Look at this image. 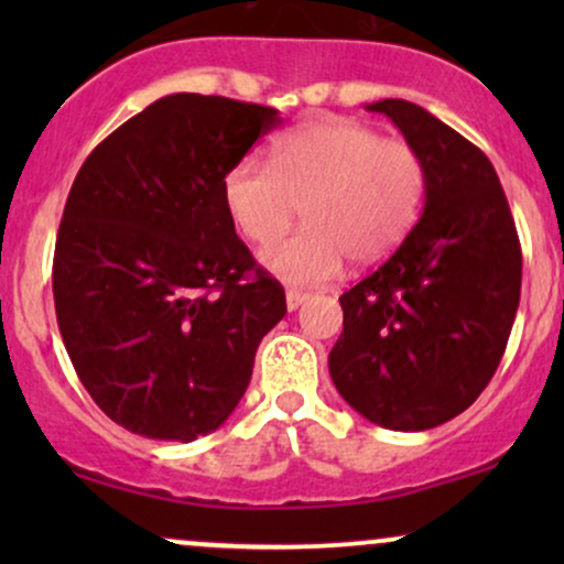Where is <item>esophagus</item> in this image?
I'll use <instances>...</instances> for the list:
<instances>
[{
    "instance_id": "34e87169",
    "label": "esophagus",
    "mask_w": 564,
    "mask_h": 564,
    "mask_svg": "<svg viewBox=\"0 0 564 564\" xmlns=\"http://www.w3.org/2000/svg\"><path fill=\"white\" fill-rule=\"evenodd\" d=\"M304 302H307V294H304V291H296V289L286 291V307L289 310H296Z\"/></svg>"
}]
</instances>
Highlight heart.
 <instances>
[{"mask_svg":"<svg viewBox=\"0 0 564 564\" xmlns=\"http://www.w3.org/2000/svg\"><path fill=\"white\" fill-rule=\"evenodd\" d=\"M424 161L403 140L349 119H315L278 134L270 164L246 156L223 180L225 209L241 236L268 243L304 212V228L264 246L260 262L300 286H321L349 257L377 264L416 225Z\"/></svg>","mask_w":564,"mask_h":564,"instance_id":"obj_1","label":"heart"}]
</instances>
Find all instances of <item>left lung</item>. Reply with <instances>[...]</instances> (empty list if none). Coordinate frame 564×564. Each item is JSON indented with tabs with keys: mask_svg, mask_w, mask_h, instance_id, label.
<instances>
[{
	"mask_svg": "<svg viewBox=\"0 0 564 564\" xmlns=\"http://www.w3.org/2000/svg\"><path fill=\"white\" fill-rule=\"evenodd\" d=\"M424 161L422 219L384 264L339 296L328 371L360 416L398 432L451 422L480 398L507 349L522 251L488 156L408 100L371 102Z\"/></svg>",
	"mask_w": 564,
	"mask_h": 564,
	"instance_id": "1",
	"label": "left lung"
}]
</instances>
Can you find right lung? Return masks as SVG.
Here are the masks:
<instances>
[{
	"label": "right lung",
	"mask_w": 564,
	"mask_h": 564,
	"mask_svg": "<svg viewBox=\"0 0 564 564\" xmlns=\"http://www.w3.org/2000/svg\"><path fill=\"white\" fill-rule=\"evenodd\" d=\"M275 108L177 93L89 153L55 241L63 345L124 430L191 443L236 411L262 336L286 315L225 209L223 180Z\"/></svg>",
	"instance_id": "right-lung-1"
}]
</instances>
